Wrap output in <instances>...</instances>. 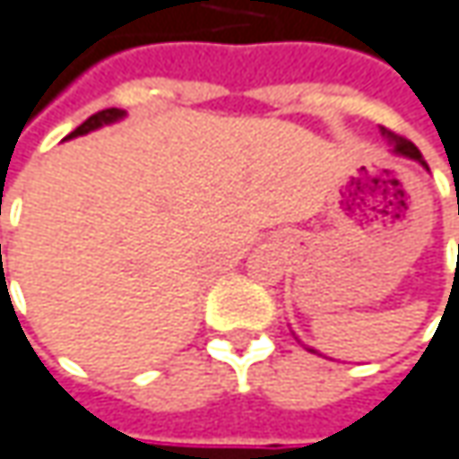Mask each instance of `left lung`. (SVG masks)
<instances>
[{
  "label": "left lung",
  "instance_id": "obj_1",
  "mask_svg": "<svg viewBox=\"0 0 459 459\" xmlns=\"http://www.w3.org/2000/svg\"><path fill=\"white\" fill-rule=\"evenodd\" d=\"M381 135L389 141V146H392V153H397V156H405V159H412V161H418L420 167H426L429 169V164L423 161V156H420V151L412 146L410 141H405V138H397V135H392L389 130H381ZM311 352H316L313 347H308Z\"/></svg>",
  "mask_w": 459,
  "mask_h": 459
}]
</instances>
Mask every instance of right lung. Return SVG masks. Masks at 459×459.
<instances>
[{
    "mask_svg": "<svg viewBox=\"0 0 459 459\" xmlns=\"http://www.w3.org/2000/svg\"><path fill=\"white\" fill-rule=\"evenodd\" d=\"M122 117H125V109H104V112H96L93 117H88L78 130H73L67 138H78V135L93 133V130H99V127H104V125H115Z\"/></svg>",
    "mask_w": 459,
    "mask_h": 459,
    "instance_id": "1",
    "label": "right lung"
}]
</instances>
